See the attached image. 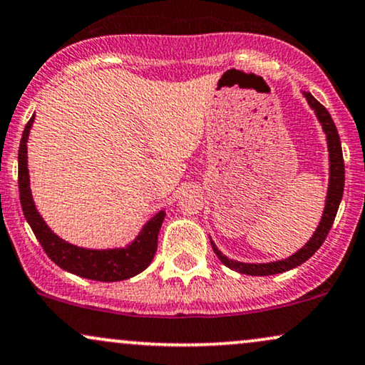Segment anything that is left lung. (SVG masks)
Listing matches in <instances>:
<instances>
[{
	"label": "left lung",
	"instance_id": "1",
	"mask_svg": "<svg viewBox=\"0 0 365 365\" xmlns=\"http://www.w3.org/2000/svg\"><path fill=\"white\" fill-rule=\"evenodd\" d=\"M303 98L307 99V103L315 113V116L320 123L322 131H324L325 140H327V148H329V187H327V197H325V207L322 212L320 222H318L315 232L310 237L305 246L298 249L297 252H293L292 256L286 257V259L279 261H271V262H242L230 259L225 255H222L219 247L215 246V242L210 239L212 249L219 257L220 262L224 266L230 267L232 271L242 274H251V276H269V274H279L284 271L298 267L299 264L310 259V257L318 251V247L322 246L325 241L327 234L334 224V219L339 210L340 200L344 195V183H345V170H344V156H342V145H340V136L336 133V128L334 124V119L329 114L324 106L313 98L310 92H302Z\"/></svg>",
	"mask_w": 365,
	"mask_h": 365
}]
</instances>
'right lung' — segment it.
I'll list each match as a JSON object with an SVG mask.
<instances>
[{"instance_id":"obj_1","label":"right lung","mask_w":365,"mask_h":365,"mask_svg":"<svg viewBox=\"0 0 365 365\" xmlns=\"http://www.w3.org/2000/svg\"><path fill=\"white\" fill-rule=\"evenodd\" d=\"M34 121L35 114L25 126L20 150H18V188H20V202L26 222L30 224L35 237L38 239L47 256L68 273L86 279L104 281V283L129 279L145 271L155 257L156 247H158V234L167 212L165 209L156 212L151 219L146 220L138 236L126 246L91 249L76 246V244L67 242L66 239L57 236L45 222L40 212L36 210L34 195H31L26 143H29Z\"/></svg>"}]
</instances>
